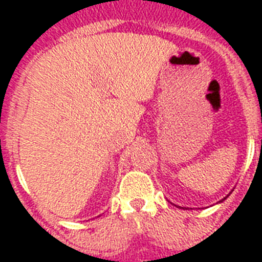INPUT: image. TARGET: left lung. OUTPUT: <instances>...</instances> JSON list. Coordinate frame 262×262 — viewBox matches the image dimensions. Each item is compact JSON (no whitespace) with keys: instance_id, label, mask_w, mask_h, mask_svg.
I'll use <instances>...</instances> for the list:
<instances>
[{"instance_id":"1","label":"left lung","mask_w":262,"mask_h":262,"mask_svg":"<svg viewBox=\"0 0 262 262\" xmlns=\"http://www.w3.org/2000/svg\"><path fill=\"white\" fill-rule=\"evenodd\" d=\"M227 197H228V194H227ZM227 197H224V199H223V200H226V199H227ZM223 200H220L219 203H222V201H223Z\"/></svg>"}]
</instances>
